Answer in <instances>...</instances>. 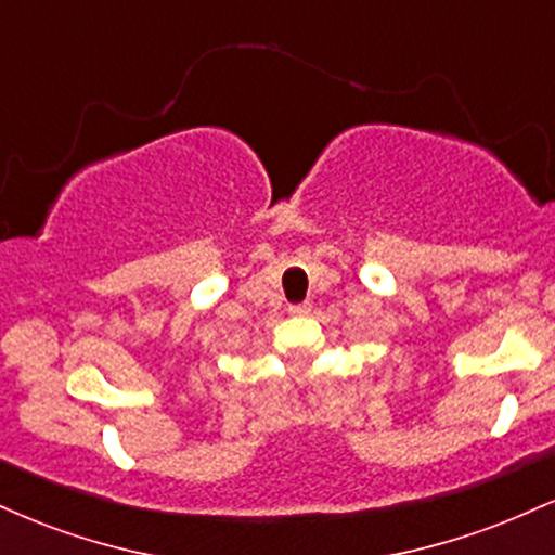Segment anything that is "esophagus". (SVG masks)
Segmentation results:
<instances>
[{
    "instance_id": "obj_1",
    "label": "esophagus",
    "mask_w": 555,
    "mask_h": 555,
    "mask_svg": "<svg viewBox=\"0 0 555 555\" xmlns=\"http://www.w3.org/2000/svg\"><path fill=\"white\" fill-rule=\"evenodd\" d=\"M289 313L292 315H308L310 313V302H308V299H305V302L289 305Z\"/></svg>"
}]
</instances>
